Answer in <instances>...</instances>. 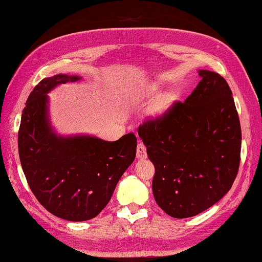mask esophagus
Instances as JSON below:
<instances>
[{
  "label": "esophagus",
  "mask_w": 262,
  "mask_h": 262,
  "mask_svg": "<svg viewBox=\"0 0 262 262\" xmlns=\"http://www.w3.org/2000/svg\"><path fill=\"white\" fill-rule=\"evenodd\" d=\"M136 155L138 160H145L147 159V151H146V147L143 143H138Z\"/></svg>",
  "instance_id": "1"
}]
</instances>
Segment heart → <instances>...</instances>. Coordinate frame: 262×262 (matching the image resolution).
I'll return each instance as SVG.
<instances>
[{
	"label": "heart",
	"mask_w": 262,
	"mask_h": 262,
	"mask_svg": "<svg viewBox=\"0 0 262 262\" xmlns=\"http://www.w3.org/2000/svg\"><path fill=\"white\" fill-rule=\"evenodd\" d=\"M160 86L156 82H149L139 90L136 98H142V97H148L154 95L157 90H159ZM176 100V96L173 91H165L162 95L151 101L149 105L146 108L145 116L150 120H161L171 111L174 102Z\"/></svg>",
	"instance_id": "b5f03b06"
}]
</instances>
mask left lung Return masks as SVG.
Masks as SVG:
<instances>
[{"label": "left lung", "mask_w": 262, "mask_h": 262, "mask_svg": "<svg viewBox=\"0 0 262 262\" xmlns=\"http://www.w3.org/2000/svg\"><path fill=\"white\" fill-rule=\"evenodd\" d=\"M198 74L201 81L184 102L138 128L155 166L156 203L175 219L214 205L230 191L239 169L241 127L232 91L216 72Z\"/></svg>", "instance_id": "8db88e82"}]
</instances>
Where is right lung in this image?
<instances>
[{"instance_id": "obj_1", "label": "right lung", "mask_w": 262, "mask_h": 262, "mask_svg": "<svg viewBox=\"0 0 262 262\" xmlns=\"http://www.w3.org/2000/svg\"><path fill=\"white\" fill-rule=\"evenodd\" d=\"M79 80L81 77L59 74L36 84L23 109L17 136L22 169L35 198L50 213L72 222L100 213L135 160L137 147L132 133L115 142L57 133L48 94Z\"/></svg>"}]
</instances>
